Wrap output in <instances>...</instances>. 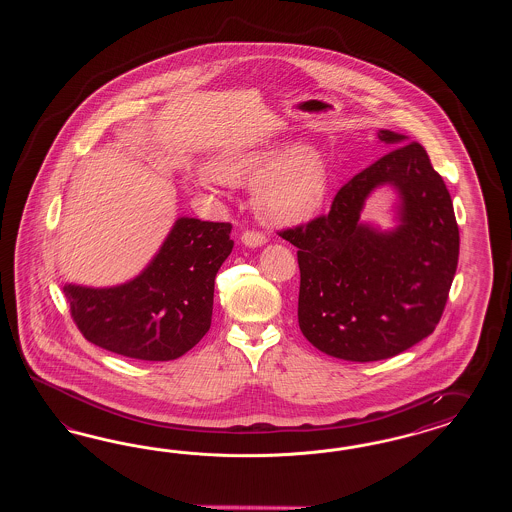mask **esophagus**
Returning <instances> with one entry per match:
<instances>
[{"mask_svg":"<svg viewBox=\"0 0 512 512\" xmlns=\"http://www.w3.org/2000/svg\"><path fill=\"white\" fill-rule=\"evenodd\" d=\"M240 238H242V244L248 246V248H259V246L266 244V236L259 233V231H244Z\"/></svg>","mask_w":512,"mask_h":512,"instance_id":"1","label":"esophagus"}]
</instances>
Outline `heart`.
<instances>
[{"label": "heart", "mask_w": 512, "mask_h": 512, "mask_svg": "<svg viewBox=\"0 0 512 512\" xmlns=\"http://www.w3.org/2000/svg\"><path fill=\"white\" fill-rule=\"evenodd\" d=\"M253 184V206L259 217L276 227L308 221L323 206L328 189L325 161L308 146L283 152L276 146L227 148L208 161L199 186Z\"/></svg>", "instance_id": "obj_1"}]
</instances>
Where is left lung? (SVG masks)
Here are the masks:
<instances>
[{"label": "left lung", "mask_w": 512, "mask_h": 512, "mask_svg": "<svg viewBox=\"0 0 512 512\" xmlns=\"http://www.w3.org/2000/svg\"><path fill=\"white\" fill-rule=\"evenodd\" d=\"M379 139L401 144L400 133ZM401 193V225L375 232L357 219L375 186ZM298 248V325L330 357H396L439 323L458 266L460 231L449 189L419 142H406L358 172L330 212L279 231Z\"/></svg>", "instance_id": "8db88e82"}]
</instances>
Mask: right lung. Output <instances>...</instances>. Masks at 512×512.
<instances>
[{
  "instance_id": "1",
  "label": "right lung",
  "mask_w": 512,
  "mask_h": 512,
  "mask_svg": "<svg viewBox=\"0 0 512 512\" xmlns=\"http://www.w3.org/2000/svg\"><path fill=\"white\" fill-rule=\"evenodd\" d=\"M231 223L180 217L150 266L124 285H65L88 341L122 357L165 362L195 347L212 323L217 270L231 255Z\"/></svg>"
}]
</instances>
